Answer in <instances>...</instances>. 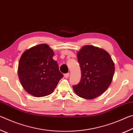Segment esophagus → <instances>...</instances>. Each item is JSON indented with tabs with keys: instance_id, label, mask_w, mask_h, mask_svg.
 Returning <instances> with one entry per match:
<instances>
[{
	"instance_id": "obj_1",
	"label": "esophagus",
	"mask_w": 133,
	"mask_h": 133,
	"mask_svg": "<svg viewBox=\"0 0 133 133\" xmlns=\"http://www.w3.org/2000/svg\"><path fill=\"white\" fill-rule=\"evenodd\" d=\"M69 75H70L69 73H66V74H65L64 76V77H65V78H68V77H69Z\"/></svg>"
}]
</instances>
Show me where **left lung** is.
I'll list each match as a JSON object with an SVG mask.
<instances>
[{"label":"left lung","mask_w":133,"mask_h":133,"mask_svg":"<svg viewBox=\"0 0 133 133\" xmlns=\"http://www.w3.org/2000/svg\"><path fill=\"white\" fill-rule=\"evenodd\" d=\"M82 78L73 85L78 96L93 99L102 94L111 83L114 64L106 51L93 46H84L77 53Z\"/></svg>","instance_id":"obj_1"}]
</instances>
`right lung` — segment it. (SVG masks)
Wrapping results in <instances>:
<instances>
[{
    "instance_id": "obj_1",
    "label": "right lung",
    "mask_w": 133,
    "mask_h": 133,
    "mask_svg": "<svg viewBox=\"0 0 133 133\" xmlns=\"http://www.w3.org/2000/svg\"><path fill=\"white\" fill-rule=\"evenodd\" d=\"M54 53L48 44H41L22 54L18 66V76L24 90L40 97L50 94L63 75L53 59Z\"/></svg>"
}]
</instances>
